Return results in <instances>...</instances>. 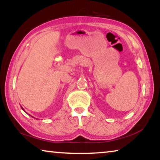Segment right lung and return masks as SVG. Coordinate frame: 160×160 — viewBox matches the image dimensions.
Masks as SVG:
<instances>
[{"label":"right lung","instance_id":"add662e5","mask_svg":"<svg viewBox=\"0 0 160 160\" xmlns=\"http://www.w3.org/2000/svg\"><path fill=\"white\" fill-rule=\"evenodd\" d=\"M22 110H23V111H25V110L23 109V108H22ZM29 116H31V115H29ZM32 117H33V116H32ZM33 118H34V117H33Z\"/></svg>","mask_w":160,"mask_h":160}]
</instances>
